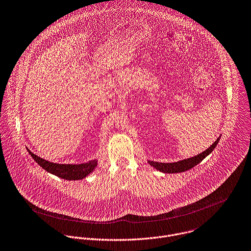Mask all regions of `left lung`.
<instances>
[{
    "mask_svg": "<svg viewBox=\"0 0 251 251\" xmlns=\"http://www.w3.org/2000/svg\"><path fill=\"white\" fill-rule=\"evenodd\" d=\"M219 141H220V137L206 151H204L203 152H201L194 157L188 158V159H184V160H181L178 162H173V163H161V162H155V161L149 160V163H150V165L153 166L155 169H157L163 173H171L172 174V173H180V172L188 171L189 169H192L193 167L198 165L209 153H211L213 151V150L216 148Z\"/></svg>",
    "mask_w": 251,
    "mask_h": 251,
    "instance_id": "obj_1",
    "label": "left lung"
}]
</instances>
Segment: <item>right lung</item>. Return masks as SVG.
I'll use <instances>...</instances> for the list:
<instances>
[{
    "label": "right lung",
    "instance_id": "add662e5",
    "mask_svg": "<svg viewBox=\"0 0 251 251\" xmlns=\"http://www.w3.org/2000/svg\"><path fill=\"white\" fill-rule=\"evenodd\" d=\"M29 154L33 157V159L46 171L49 173H51L61 179L68 180V181H75V180H81L88 176L93 170L96 168L98 162L97 160H91L87 163L82 164H57L50 162L46 159H43L33 152H31L29 150H27Z\"/></svg>",
    "mask_w": 251,
    "mask_h": 251
}]
</instances>
